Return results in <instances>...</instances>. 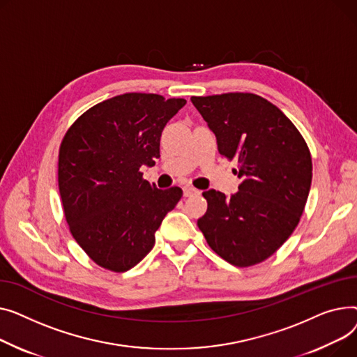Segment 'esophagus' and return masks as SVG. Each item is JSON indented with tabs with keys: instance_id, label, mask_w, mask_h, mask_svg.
Wrapping results in <instances>:
<instances>
[{
	"instance_id": "esophagus-1",
	"label": "esophagus",
	"mask_w": 357,
	"mask_h": 357,
	"mask_svg": "<svg viewBox=\"0 0 357 357\" xmlns=\"http://www.w3.org/2000/svg\"><path fill=\"white\" fill-rule=\"evenodd\" d=\"M183 193H184L185 197H188V196H193V195H199L200 192L197 190V188H195L192 185H184L183 187Z\"/></svg>"
}]
</instances>
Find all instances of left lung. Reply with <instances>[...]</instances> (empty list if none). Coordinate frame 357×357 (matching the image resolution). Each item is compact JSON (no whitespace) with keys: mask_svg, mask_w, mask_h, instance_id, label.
Instances as JSON below:
<instances>
[{"mask_svg":"<svg viewBox=\"0 0 357 357\" xmlns=\"http://www.w3.org/2000/svg\"><path fill=\"white\" fill-rule=\"evenodd\" d=\"M219 153L238 162L239 192L207 190L197 220L208 246L235 266L259 264L291 236L311 187L308 146L281 109L254 93L192 96Z\"/></svg>","mask_w":357,"mask_h":357,"instance_id":"1","label":"left lung"}]
</instances>
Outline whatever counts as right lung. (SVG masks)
<instances>
[{
	"label": "right lung",
	"instance_id": "add662e5",
	"mask_svg": "<svg viewBox=\"0 0 357 357\" xmlns=\"http://www.w3.org/2000/svg\"><path fill=\"white\" fill-rule=\"evenodd\" d=\"M185 105L155 93H123L80 115L59 151V192L70 234L99 266L125 272L155 243L164 216L183 196L142 178L160 157V137Z\"/></svg>",
	"mask_w": 357,
	"mask_h": 357
}]
</instances>
